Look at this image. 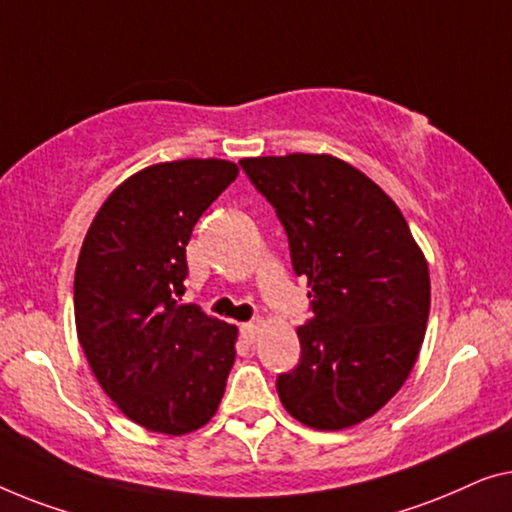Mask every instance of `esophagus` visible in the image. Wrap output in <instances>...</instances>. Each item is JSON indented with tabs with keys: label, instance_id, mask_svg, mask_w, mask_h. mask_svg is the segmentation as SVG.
Instances as JSON below:
<instances>
[{
	"label": "esophagus",
	"instance_id": "obj_1",
	"mask_svg": "<svg viewBox=\"0 0 512 512\" xmlns=\"http://www.w3.org/2000/svg\"><path fill=\"white\" fill-rule=\"evenodd\" d=\"M257 334H259V322H246V325H241V338L246 343H255Z\"/></svg>",
	"mask_w": 512,
	"mask_h": 512
}]
</instances>
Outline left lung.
<instances>
[{"label":"left lung","mask_w":512,"mask_h":512,"mask_svg":"<svg viewBox=\"0 0 512 512\" xmlns=\"http://www.w3.org/2000/svg\"><path fill=\"white\" fill-rule=\"evenodd\" d=\"M276 208L292 266L308 278L313 320L297 329L299 364L278 376L294 420L338 431L369 420L401 390L427 331L429 264L390 194L327 153L241 160Z\"/></svg>","instance_id":"8db88e82"}]
</instances>
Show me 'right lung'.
<instances>
[{"label":"right lung","mask_w":512,"mask_h":512,"mask_svg":"<svg viewBox=\"0 0 512 512\" xmlns=\"http://www.w3.org/2000/svg\"><path fill=\"white\" fill-rule=\"evenodd\" d=\"M236 176L218 157L150 164L106 197L83 239L78 343L120 413L155 434L204 427L234 366L236 325L178 297L192 229Z\"/></svg>","instance_id":"add662e5"}]
</instances>
